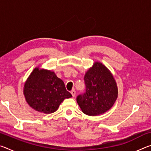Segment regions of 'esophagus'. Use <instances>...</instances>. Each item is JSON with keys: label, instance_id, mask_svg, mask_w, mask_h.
I'll return each mask as SVG.
<instances>
[{"label": "esophagus", "instance_id": "esophagus-1", "mask_svg": "<svg viewBox=\"0 0 151 151\" xmlns=\"http://www.w3.org/2000/svg\"><path fill=\"white\" fill-rule=\"evenodd\" d=\"M70 93H71V94H72V96H73V97H75V95H76V91H75V89H73V90L71 91Z\"/></svg>", "mask_w": 151, "mask_h": 151}]
</instances>
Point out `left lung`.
<instances>
[{"label": "left lung", "mask_w": 151, "mask_h": 151, "mask_svg": "<svg viewBox=\"0 0 151 151\" xmlns=\"http://www.w3.org/2000/svg\"><path fill=\"white\" fill-rule=\"evenodd\" d=\"M84 80L85 92L76 97L82 111L89 116H97L109 111L118 96V88L108 68L101 63H94Z\"/></svg>", "instance_id": "1"}]
</instances>
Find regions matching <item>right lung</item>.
<instances>
[{"label": "right lung", "mask_w": 151, "mask_h": 151, "mask_svg": "<svg viewBox=\"0 0 151 151\" xmlns=\"http://www.w3.org/2000/svg\"><path fill=\"white\" fill-rule=\"evenodd\" d=\"M27 103L36 111L50 114L58 109L65 99L72 97L65 83L52 71L35 68L24 86Z\"/></svg>", "instance_id": "add662e5"}]
</instances>
